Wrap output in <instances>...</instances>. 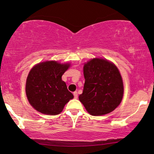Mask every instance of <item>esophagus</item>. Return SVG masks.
Here are the masks:
<instances>
[{"instance_id":"obj_1","label":"esophagus","mask_w":154,"mask_h":154,"mask_svg":"<svg viewBox=\"0 0 154 154\" xmlns=\"http://www.w3.org/2000/svg\"><path fill=\"white\" fill-rule=\"evenodd\" d=\"M73 95H74V98H75V99H77L78 95H77V92H74V93H73Z\"/></svg>"}]
</instances>
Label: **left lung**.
Returning a JSON list of instances; mask_svg holds the SVG:
<instances>
[{"label": "left lung", "mask_w": 154, "mask_h": 154, "mask_svg": "<svg viewBox=\"0 0 154 154\" xmlns=\"http://www.w3.org/2000/svg\"><path fill=\"white\" fill-rule=\"evenodd\" d=\"M85 83L79 96L86 111L92 116L109 113L120 104L124 86L118 68L110 61L93 59L84 66Z\"/></svg>", "instance_id": "8db88e82"}]
</instances>
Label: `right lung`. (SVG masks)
I'll return each mask as SVG.
<instances>
[{
    "instance_id": "add662e5",
    "label": "right lung",
    "mask_w": 154,
    "mask_h": 154,
    "mask_svg": "<svg viewBox=\"0 0 154 154\" xmlns=\"http://www.w3.org/2000/svg\"><path fill=\"white\" fill-rule=\"evenodd\" d=\"M70 64L45 61L32 68L26 80V92L29 104L43 114L58 115L73 95L61 76Z\"/></svg>"
}]
</instances>
